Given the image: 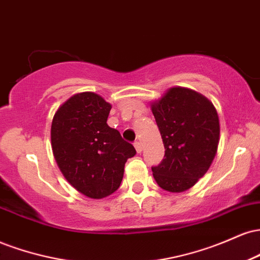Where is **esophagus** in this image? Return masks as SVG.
Listing matches in <instances>:
<instances>
[{
  "label": "esophagus",
  "mask_w": 260,
  "mask_h": 260,
  "mask_svg": "<svg viewBox=\"0 0 260 260\" xmlns=\"http://www.w3.org/2000/svg\"><path fill=\"white\" fill-rule=\"evenodd\" d=\"M134 148H136L137 153H142V150H143L142 143H140V142H134Z\"/></svg>",
  "instance_id": "obj_1"
}]
</instances>
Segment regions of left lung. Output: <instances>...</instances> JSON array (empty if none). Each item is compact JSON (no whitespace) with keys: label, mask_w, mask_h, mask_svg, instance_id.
I'll use <instances>...</instances> for the list:
<instances>
[{"label":"left lung","mask_w":260,"mask_h":260,"mask_svg":"<svg viewBox=\"0 0 260 260\" xmlns=\"http://www.w3.org/2000/svg\"><path fill=\"white\" fill-rule=\"evenodd\" d=\"M151 111L162 138L165 155L153 176L169 192H183L202 178L215 157L219 116L207 98L186 88H171Z\"/></svg>","instance_id":"1"}]
</instances>
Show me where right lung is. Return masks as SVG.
<instances>
[{
    "label": "right lung",
    "mask_w": 260,
    "mask_h": 260,
    "mask_svg": "<svg viewBox=\"0 0 260 260\" xmlns=\"http://www.w3.org/2000/svg\"><path fill=\"white\" fill-rule=\"evenodd\" d=\"M111 105L94 92L73 95L51 124L53 156L66 180L89 198L112 194L123 178L124 164L136 149L109 127Z\"/></svg>",
    "instance_id": "right-lung-1"
}]
</instances>
